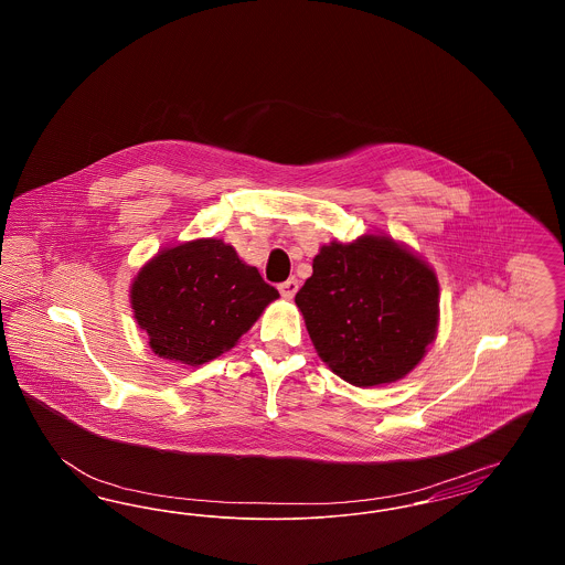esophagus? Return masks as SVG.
Returning <instances> with one entry per match:
<instances>
[{
  "mask_svg": "<svg viewBox=\"0 0 565 565\" xmlns=\"http://www.w3.org/2000/svg\"><path fill=\"white\" fill-rule=\"evenodd\" d=\"M279 292L284 298H295L296 292H298V279H288V281H284V284H279Z\"/></svg>",
  "mask_w": 565,
  "mask_h": 565,
  "instance_id": "obj_1",
  "label": "esophagus"
}]
</instances>
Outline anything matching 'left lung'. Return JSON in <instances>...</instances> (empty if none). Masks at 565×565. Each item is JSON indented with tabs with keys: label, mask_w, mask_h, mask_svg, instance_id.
<instances>
[{
	"label": "left lung",
	"mask_w": 565,
	"mask_h": 565,
	"mask_svg": "<svg viewBox=\"0 0 565 565\" xmlns=\"http://www.w3.org/2000/svg\"><path fill=\"white\" fill-rule=\"evenodd\" d=\"M295 300L318 355L358 387L403 379L436 337L438 279L387 237L323 245Z\"/></svg>",
	"instance_id": "1"
}]
</instances>
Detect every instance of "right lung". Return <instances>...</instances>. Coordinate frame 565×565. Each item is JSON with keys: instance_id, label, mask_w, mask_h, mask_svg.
Instances as JSON below:
<instances>
[{"instance_id": "right-lung-1", "label": "right lung", "mask_w": 565, "mask_h": 565, "mask_svg": "<svg viewBox=\"0 0 565 565\" xmlns=\"http://www.w3.org/2000/svg\"><path fill=\"white\" fill-rule=\"evenodd\" d=\"M279 292L220 239L157 254L131 286L135 320L167 360L199 366L235 348Z\"/></svg>"}]
</instances>
